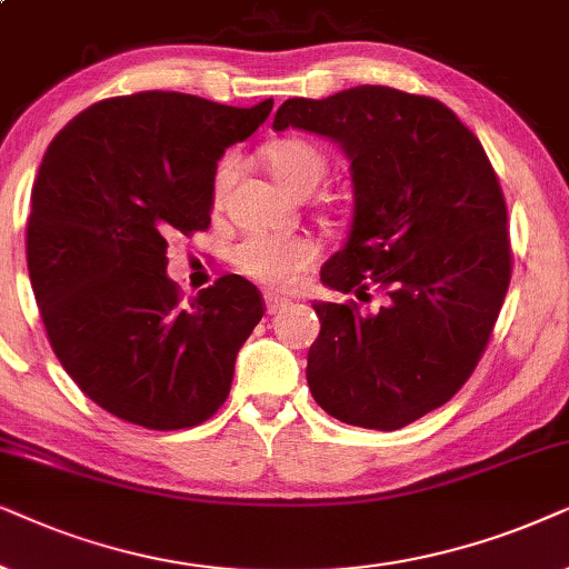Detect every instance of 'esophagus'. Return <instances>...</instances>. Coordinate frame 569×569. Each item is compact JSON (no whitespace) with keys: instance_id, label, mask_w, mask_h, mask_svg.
<instances>
[{"instance_id":"34e87169","label":"esophagus","mask_w":569,"mask_h":569,"mask_svg":"<svg viewBox=\"0 0 569 569\" xmlns=\"http://www.w3.org/2000/svg\"><path fill=\"white\" fill-rule=\"evenodd\" d=\"M286 307H289V299L286 297H280V293H264V309H268V315H278Z\"/></svg>"}]
</instances>
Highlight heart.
Wrapping results in <instances>:
<instances>
[{"instance_id":"heart-1","label":"heart","mask_w":569,"mask_h":569,"mask_svg":"<svg viewBox=\"0 0 569 569\" xmlns=\"http://www.w3.org/2000/svg\"><path fill=\"white\" fill-rule=\"evenodd\" d=\"M264 163L286 192L305 197L312 194L320 184L328 161L312 142L286 138L264 148ZM237 163L226 158L216 169L213 177V200L221 202L226 187L231 184ZM317 247L305 237H270V233H254L239 241L231 252V262L241 276L264 286H286L297 278V272L307 270L315 262Z\"/></svg>"}]
</instances>
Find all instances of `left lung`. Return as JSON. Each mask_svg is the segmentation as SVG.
I'll return each mask as SVG.
<instances>
[{"instance_id":"left-lung-1","label":"left lung","mask_w":569,"mask_h":569,"mask_svg":"<svg viewBox=\"0 0 569 569\" xmlns=\"http://www.w3.org/2000/svg\"><path fill=\"white\" fill-rule=\"evenodd\" d=\"M289 127L332 140L351 163V223L320 280L385 293L372 315L315 301L309 390L332 419L400 429L463 388L495 330L510 286L497 173L448 106L388 86L289 98L272 130Z\"/></svg>"}]
</instances>
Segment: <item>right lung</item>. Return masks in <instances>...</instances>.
I'll use <instances>...</instances> for the list:
<instances>
[{
	"instance_id": "right-lung-1",
	"label": "right lung",
	"mask_w": 569,
	"mask_h": 569,
	"mask_svg": "<svg viewBox=\"0 0 569 569\" xmlns=\"http://www.w3.org/2000/svg\"><path fill=\"white\" fill-rule=\"evenodd\" d=\"M270 109L272 98L237 109L171 90L106 98L43 153L30 286L57 359L103 411L171 431L229 398L239 348L262 320L260 291L223 276L181 301L166 249L173 233L208 229L218 161Z\"/></svg>"
}]
</instances>
